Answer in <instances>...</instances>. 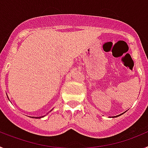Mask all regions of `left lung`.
<instances>
[{
  "label": "left lung",
  "instance_id": "8db88e82",
  "mask_svg": "<svg viewBox=\"0 0 148 148\" xmlns=\"http://www.w3.org/2000/svg\"><path fill=\"white\" fill-rule=\"evenodd\" d=\"M123 113H121V114L119 115V116H114V117H117V116H121V115H122V114H123Z\"/></svg>",
  "mask_w": 148,
  "mask_h": 148
}]
</instances>
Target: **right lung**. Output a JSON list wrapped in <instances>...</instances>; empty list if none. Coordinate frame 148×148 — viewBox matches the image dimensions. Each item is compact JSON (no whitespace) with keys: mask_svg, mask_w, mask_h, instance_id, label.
Masks as SVG:
<instances>
[{"mask_svg":"<svg viewBox=\"0 0 148 148\" xmlns=\"http://www.w3.org/2000/svg\"><path fill=\"white\" fill-rule=\"evenodd\" d=\"M44 116H40V117H35V119H40V118H43V117H44ZM32 118H33V117H32ZM34 119H35V117H34Z\"/></svg>","mask_w":148,"mask_h":148,"instance_id":"add662e5","label":"right lung"}]
</instances>
